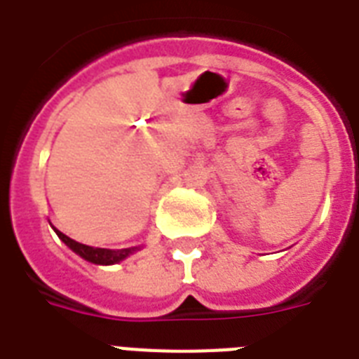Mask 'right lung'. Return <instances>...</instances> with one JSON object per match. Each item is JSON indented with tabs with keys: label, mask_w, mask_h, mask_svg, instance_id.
<instances>
[{
	"label": "right lung",
	"mask_w": 359,
	"mask_h": 359,
	"mask_svg": "<svg viewBox=\"0 0 359 359\" xmlns=\"http://www.w3.org/2000/svg\"><path fill=\"white\" fill-rule=\"evenodd\" d=\"M56 231V229H55ZM58 238H62V242L66 245H69L71 250L75 251L76 255H80L82 259L90 260L93 264H115V262H121L123 259H126L130 253L137 250V248H126V250H104V248H91V245L80 244L76 240L69 238L60 231H56Z\"/></svg>",
	"instance_id": "add662e5"
}]
</instances>
